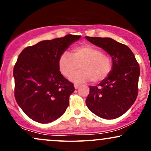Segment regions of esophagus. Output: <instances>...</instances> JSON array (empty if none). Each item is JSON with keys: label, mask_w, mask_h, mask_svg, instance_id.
Segmentation results:
<instances>
[{"label": "esophagus", "mask_w": 151, "mask_h": 151, "mask_svg": "<svg viewBox=\"0 0 151 151\" xmlns=\"http://www.w3.org/2000/svg\"><path fill=\"white\" fill-rule=\"evenodd\" d=\"M74 88H75V89H78V88H79V86H80V84H74Z\"/></svg>", "instance_id": "1"}]
</instances>
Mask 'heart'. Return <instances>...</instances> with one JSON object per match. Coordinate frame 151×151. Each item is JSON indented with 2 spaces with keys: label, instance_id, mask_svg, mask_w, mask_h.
I'll return each mask as SVG.
<instances>
[{
  "label": "heart",
  "instance_id": "b5f03b06",
  "mask_svg": "<svg viewBox=\"0 0 151 151\" xmlns=\"http://www.w3.org/2000/svg\"><path fill=\"white\" fill-rule=\"evenodd\" d=\"M75 83L92 80L99 82L110 74L112 68L111 60L108 55L102 53L99 49L91 45H82L72 50L71 55L63 52L58 60V66L61 73Z\"/></svg>",
  "mask_w": 151,
  "mask_h": 151
}]
</instances>
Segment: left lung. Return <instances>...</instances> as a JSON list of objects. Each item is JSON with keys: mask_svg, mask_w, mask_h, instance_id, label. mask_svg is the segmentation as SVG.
Segmentation results:
<instances>
[{"mask_svg": "<svg viewBox=\"0 0 151 151\" xmlns=\"http://www.w3.org/2000/svg\"><path fill=\"white\" fill-rule=\"evenodd\" d=\"M86 39L111 57L110 74L97 86H89L86 104L92 113L104 119H114L125 114L138 95L140 67L128 46L110 37Z\"/></svg>", "mask_w": 151, "mask_h": 151, "instance_id": "left-lung-1", "label": "left lung"}]
</instances>
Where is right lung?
<instances>
[{
    "instance_id": "obj_1",
    "label": "right lung",
    "mask_w": 151,
    "mask_h": 151,
    "mask_svg": "<svg viewBox=\"0 0 151 151\" xmlns=\"http://www.w3.org/2000/svg\"><path fill=\"white\" fill-rule=\"evenodd\" d=\"M81 35L42 40L19 55L13 69L15 97L32 120L40 124L55 121L65 112L74 92L72 83L60 72V55Z\"/></svg>"
}]
</instances>
